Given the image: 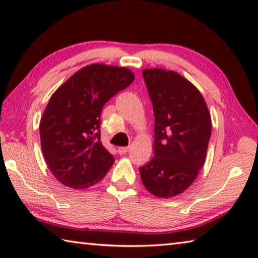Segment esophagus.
Returning <instances> with one entry per match:
<instances>
[{
    "label": "esophagus",
    "mask_w": 258,
    "mask_h": 258,
    "mask_svg": "<svg viewBox=\"0 0 258 258\" xmlns=\"http://www.w3.org/2000/svg\"><path fill=\"white\" fill-rule=\"evenodd\" d=\"M130 149H131V147H119V148H118V152H119V155H124V154H126V152H127Z\"/></svg>",
    "instance_id": "obj_1"
}]
</instances>
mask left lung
<instances>
[{
  "label": "left lung",
  "instance_id": "left-lung-1",
  "mask_svg": "<svg viewBox=\"0 0 258 258\" xmlns=\"http://www.w3.org/2000/svg\"><path fill=\"white\" fill-rule=\"evenodd\" d=\"M142 75L155 113V157L140 175L152 195L171 198L194 183L205 164L211 115L196 86L177 73L155 68Z\"/></svg>",
  "mask_w": 258,
  "mask_h": 258
}]
</instances>
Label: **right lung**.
Returning <instances> with one entry per match:
<instances>
[{
	"label": "right lung",
	"mask_w": 258,
	"mask_h": 258,
	"mask_svg": "<svg viewBox=\"0 0 258 258\" xmlns=\"http://www.w3.org/2000/svg\"><path fill=\"white\" fill-rule=\"evenodd\" d=\"M133 81L127 68L94 63L52 94L41 118V145L47 167L62 184L85 189L111 167L115 158L100 141V116L104 104Z\"/></svg>",
	"instance_id": "add662e5"
}]
</instances>
